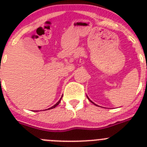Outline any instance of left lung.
<instances>
[{"instance_id": "8db88e82", "label": "left lung", "mask_w": 147, "mask_h": 147, "mask_svg": "<svg viewBox=\"0 0 147 147\" xmlns=\"http://www.w3.org/2000/svg\"><path fill=\"white\" fill-rule=\"evenodd\" d=\"M87 97H88V96H87ZM88 99H89V98H88ZM89 100H90V99H89ZM90 102H91V101H90ZM92 102V103H93V104H94L93 102ZM94 105H96V104H94Z\"/></svg>"}]
</instances>
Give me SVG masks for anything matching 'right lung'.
<instances>
[{"label":"right lung","instance_id":"1","mask_svg":"<svg viewBox=\"0 0 147 147\" xmlns=\"http://www.w3.org/2000/svg\"><path fill=\"white\" fill-rule=\"evenodd\" d=\"M62 97H61V98H62ZM61 98H60V99L59 100V101H58V102H57V104H55V105H54V106H52V107H50V108H49V109H48V110H50V109H53V108H54V107H57V105H59V102H60V101H61Z\"/></svg>","mask_w":147,"mask_h":147}]
</instances>
